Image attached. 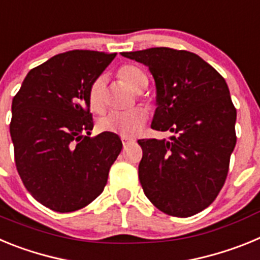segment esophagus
I'll return each instance as SVG.
<instances>
[{"instance_id":"obj_1","label":"esophagus","mask_w":260,"mask_h":260,"mask_svg":"<svg viewBox=\"0 0 260 260\" xmlns=\"http://www.w3.org/2000/svg\"><path fill=\"white\" fill-rule=\"evenodd\" d=\"M134 139H130V138H122V144H123V147H126L127 146V144H130V143H134Z\"/></svg>"}]
</instances>
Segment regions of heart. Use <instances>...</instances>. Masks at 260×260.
<instances>
[{"label": "heart", "instance_id": "b5f03b06", "mask_svg": "<svg viewBox=\"0 0 260 260\" xmlns=\"http://www.w3.org/2000/svg\"><path fill=\"white\" fill-rule=\"evenodd\" d=\"M118 78L134 92H142L148 84V78L141 68L135 65H125L119 68ZM105 80L103 77L96 78L88 91L89 108L102 113L105 109L104 96ZM147 121L146 110L142 108H134L127 112H113L99 119V128L103 132L113 133L123 138H132L142 132Z\"/></svg>", "mask_w": 260, "mask_h": 260}]
</instances>
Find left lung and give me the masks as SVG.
<instances>
[{
  "label": "left lung",
  "mask_w": 260,
  "mask_h": 260,
  "mask_svg": "<svg viewBox=\"0 0 260 260\" xmlns=\"http://www.w3.org/2000/svg\"><path fill=\"white\" fill-rule=\"evenodd\" d=\"M148 68L156 84L151 127L169 139H141L139 181L151 203L189 217L216 199L228 176L237 110L224 78L198 54L172 48L125 52Z\"/></svg>",
  "instance_id": "left-lung-1"
}]
</instances>
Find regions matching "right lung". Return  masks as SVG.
<instances>
[{
    "label": "right lung",
    "instance_id": "add662e5",
    "mask_svg": "<svg viewBox=\"0 0 260 260\" xmlns=\"http://www.w3.org/2000/svg\"><path fill=\"white\" fill-rule=\"evenodd\" d=\"M116 53L70 50L29 70L11 104L15 165L29 194L56 212L86 207L102 194L122 150L93 128L88 91Z\"/></svg>",
    "mask_w": 260,
    "mask_h": 260
}]
</instances>
